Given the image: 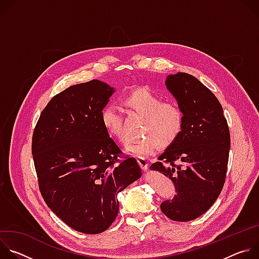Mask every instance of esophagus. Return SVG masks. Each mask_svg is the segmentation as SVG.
<instances>
[{
	"label": "esophagus",
	"instance_id": "esophagus-1",
	"mask_svg": "<svg viewBox=\"0 0 259 259\" xmlns=\"http://www.w3.org/2000/svg\"><path fill=\"white\" fill-rule=\"evenodd\" d=\"M137 163L139 164V166L141 167L142 170L146 171L147 169H149V161H147L146 159H144V158H137Z\"/></svg>",
	"mask_w": 259,
	"mask_h": 259
}]
</instances>
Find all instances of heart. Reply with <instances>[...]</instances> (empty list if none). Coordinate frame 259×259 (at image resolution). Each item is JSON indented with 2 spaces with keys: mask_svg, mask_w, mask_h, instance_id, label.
I'll use <instances>...</instances> for the list:
<instances>
[{
  "mask_svg": "<svg viewBox=\"0 0 259 259\" xmlns=\"http://www.w3.org/2000/svg\"><path fill=\"white\" fill-rule=\"evenodd\" d=\"M125 105L143 116L142 136L129 140L125 150L138 158L149 157L161 145L173 144L182 132L183 113L175 102H162L161 97L147 87L133 90L124 97ZM100 121L105 131L120 141L124 140L123 114L113 103L105 104L100 112Z\"/></svg>",
  "mask_w": 259,
  "mask_h": 259,
  "instance_id": "1",
  "label": "heart"
}]
</instances>
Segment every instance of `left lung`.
<instances>
[{
  "label": "left lung",
  "instance_id": "left-lung-1",
  "mask_svg": "<svg viewBox=\"0 0 259 259\" xmlns=\"http://www.w3.org/2000/svg\"><path fill=\"white\" fill-rule=\"evenodd\" d=\"M166 86L182 110L183 128L151 170L168 176L176 190L172 200L161 204L162 212L175 221H190L204 214L224 188L230 130L223 106L198 79L177 72L167 77Z\"/></svg>",
  "mask_w": 259,
  "mask_h": 259
}]
</instances>
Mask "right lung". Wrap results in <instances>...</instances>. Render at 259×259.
Instances as JSON below:
<instances>
[{"mask_svg":"<svg viewBox=\"0 0 259 259\" xmlns=\"http://www.w3.org/2000/svg\"><path fill=\"white\" fill-rule=\"evenodd\" d=\"M115 89L92 80L70 86L43 109L31 143L39 188L47 206L69 228L95 235L119 211L118 194L141 176L134 158L120 161V147L100 121Z\"/></svg>","mask_w":259,"mask_h":259,"instance_id":"right-lung-1","label":"right lung"}]
</instances>
